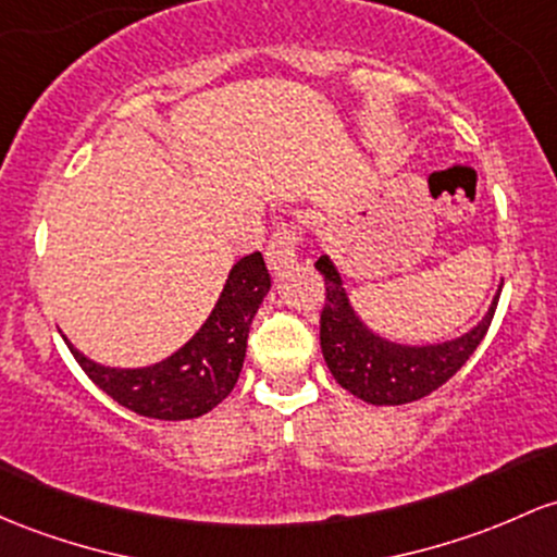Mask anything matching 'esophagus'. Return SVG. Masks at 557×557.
Instances as JSON below:
<instances>
[{
	"label": "esophagus",
	"mask_w": 557,
	"mask_h": 557,
	"mask_svg": "<svg viewBox=\"0 0 557 557\" xmlns=\"http://www.w3.org/2000/svg\"><path fill=\"white\" fill-rule=\"evenodd\" d=\"M296 248H298V232L293 224H280L274 230L272 240L267 246V264L274 274L285 272V269L296 264Z\"/></svg>",
	"instance_id": "1"
}]
</instances>
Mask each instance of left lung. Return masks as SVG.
<instances>
[{
    "label": "left lung",
    "mask_w": 557,
    "mask_h": 557,
    "mask_svg": "<svg viewBox=\"0 0 557 557\" xmlns=\"http://www.w3.org/2000/svg\"><path fill=\"white\" fill-rule=\"evenodd\" d=\"M314 269L325 277V309L320 317L322 357L348 394L377 407L409 405L444 386L484 341L503 290L499 285L479 325L460 338L409 346L383 338L364 325L348 301L344 280L330 256H320Z\"/></svg>",
    "instance_id": "1"
}]
</instances>
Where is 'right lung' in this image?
Listing matches in <instances>:
<instances>
[{"label":"right lung","mask_w":557,"mask_h":557,"mask_svg":"<svg viewBox=\"0 0 557 557\" xmlns=\"http://www.w3.org/2000/svg\"><path fill=\"white\" fill-rule=\"evenodd\" d=\"M269 288L272 280L264 256L259 250L243 256L230 269L222 296L198 333L171 357L148 368H108L84 357L63 338L91 383L121 407L156 420L200 418L235 388L246 359L250 322Z\"/></svg>","instance_id":"obj_1"}]
</instances>
